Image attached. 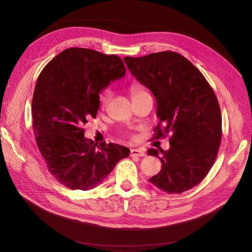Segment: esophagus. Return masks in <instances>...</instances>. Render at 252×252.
<instances>
[{
	"mask_svg": "<svg viewBox=\"0 0 252 252\" xmlns=\"http://www.w3.org/2000/svg\"><path fill=\"white\" fill-rule=\"evenodd\" d=\"M130 157H144L145 156V150L142 148H136V149H130L129 152Z\"/></svg>",
	"mask_w": 252,
	"mask_h": 252,
	"instance_id": "1",
	"label": "esophagus"
}]
</instances>
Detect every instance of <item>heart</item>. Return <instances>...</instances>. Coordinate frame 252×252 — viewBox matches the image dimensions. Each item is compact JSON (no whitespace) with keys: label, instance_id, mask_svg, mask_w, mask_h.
<instances>
[{"label":"heart","instance_id":"heart-1","mask_svg":"<svg viewBox=\"0 0 252 252\" xmlns=\"http://www.w3.org/2000/svg\"><path fill=\"white\" fill-rule=\"evenodd\" d=\"M130 94H132V97L133 99H137V97L143 96L148 94V93L143 89V87L136 84L130 87ZM111 99V92L110 91H105L101 96V104L102 106H106L109 101Z\"/></svg>","mask_w":252,"mask_h":252}]
</instances>
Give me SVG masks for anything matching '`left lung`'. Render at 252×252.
<instances>
[{
  "instance_id": "left-lung-1",
  "label": "left lung",
  "mask_w": 252,
  "mask_h": 252,
  "mask_svg": "<svg viewBox=\"0 0 252 252\" xmlns=\"http://www.w3.org/2000/svg\"><path fill=\"white\" fill-rule=\"evenodd\" d=\"M136 79L155 94L158 126L155 137H170V149L150 148L161 161L149 181L168 193H181L209 173L221 141V113L217 97L203 74L173 51L124 59Z\"/></svg>"
}]
</instances>
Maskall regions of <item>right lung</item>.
Segmentation results:
<instances>
[{"instance_id": "obj_1", "label": "right lung", "mask_w": 252, "mask_h": 252, "mask_svg": "<svg viewBox=\"0 0 252 252\" xmlns=\"http://www.w3.org/2000/svg\"><path fill=\"white\" fill-rule=\"evenodd\" d=\"M126 71L114 54L72 47L40 73L32 102V128L48 171L65 188L92 189L128 157L129 149L122 145H94L82 127L95 117L102 90Z\"/></svg>"}]
</instances>
